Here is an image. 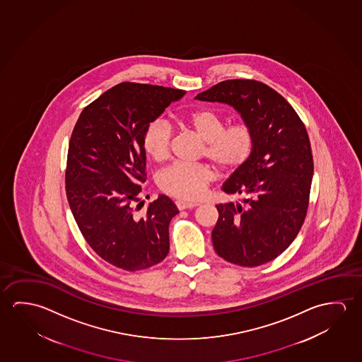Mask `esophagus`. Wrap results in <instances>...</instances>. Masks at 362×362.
<instances>
[{"instance_id":"1","label":"esophagus","mask_w":362,"mask_h":362,"mask_svg":"<svg viewBox=\"0 0 362 362\" xmlns=\"http://www.w3.org/2000/svg\"><path fill=\"white\" fill-rule=\"evenodd\" d=\"M176 206L178 210H186V209H192V207L197 206V204L195 202H185V201H177L176 202Z\"/></svg>"}]
</instances>
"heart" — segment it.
<instances>
[{
  "label": "heart",
  "mask_w": 362,
  "mask_h": 362,
  "mask_svg": "<svg viewBox=\"0 0 362 362\" xmlns=\"http://www.w3.org/2000/svg\"><path fill=\"white\" fill-rule=\"evenodd\" d=\"M180 122L205 142L202 153L220 173H235L249 161L255 146V134L250 124L238 122L225 127L223 117L209 110L189 112ZM171 136V128L166 122L156 119L149 123L144 136L146 153L153 161L166 160ZM211 178V170L204 165L173 163L160 173L158 185L167 195L195 201L204 195Z\"/></svg>",
  "instance_id": "1"
}]
</instances>
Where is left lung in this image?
<instances>
[{
  "label": "left lung",
  "mask_w": 362,
  "mask_h": 362,
  "mask_svg": "<svg viewBox=\"0 0 362 362\" xmlns=\"http://www.w3.org/2000/svg\"><path fill=\"white\" fill-rule=\"evenodd\" d=\"M195 99L231 105L254 131L249 161L221 189L243 197V204L216 205L211 238L226 262L265 264L292 244L307 215L313 176L308 133L292 105L262 81H221Z\"/></svg>",
  "instance_id": "obj_1"
}]
</instances>
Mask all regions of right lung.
I'll return each mask as SVG.
<instances>
[{
  "label": "right lung",
  "instance_id": "right-lung-1",
  "mask_svg": "<svg viewBox=\"0 0 362 362\" xmlns=\"http://www.w3.org/2000/svg\"><path fill=\"white\" fill-rule=\"evenodd\" d=\"M185 90L121 83L86 105L70 137L65 189L89 247L117 268L136 272L161 263L170 250L168 225L178 210L158 196L138 214L147 177L144 136Z\"/></svg>",
  "mask_w": 362,
  "mask_h": 362
}]
</instances>
